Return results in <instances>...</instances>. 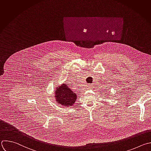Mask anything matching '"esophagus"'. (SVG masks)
<instances>
[{
	"mask_svg": "<svg viewBox=\"0 0 151 151\" xmlns=\"http://www.w3.org/2000/svg\"><path fill=\"white\" fill-rule=\"evenodd\" d=\"M88 87L89 88H92V84H89V85H88Z\"/></svg>",
	"mask_w": 151,
	"mask_h": 151,
	"instance_id": "obj_1",
	"label": "esophagus"
}]
</instances>
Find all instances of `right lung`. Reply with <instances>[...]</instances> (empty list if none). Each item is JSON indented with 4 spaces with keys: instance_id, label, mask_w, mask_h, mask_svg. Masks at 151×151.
I'll return each mask as SVG.
<instances>
[{
    "instance_id": "1",
    "label": "right lung",
    "mask_w": 151,
    "mask_h": 151,
    "mask_svg": "<svg viewBox=\"0 0 151 151\" xmlns=\"http://www.w3.org/2000/svg\"><path fill=\"white\" fill-rule=\"evenodd\" d=\"M55 91V99L61 107H68L75 104L77 95L66 84H62Z\"/></svg>"
}]
</instances>
